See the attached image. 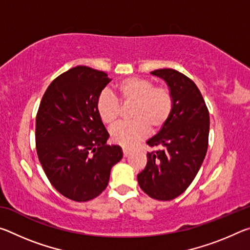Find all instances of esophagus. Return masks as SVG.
<instances>
[{
  "label": "esophagus",
  "mask_w": 250,
  "mask_h": 250,
  "mask_svg": "<svg viewBox=\"0 0 250 250\" xmlns=\"http://www.w3.org/2000/svg\"><path fill=\"white\" fill-rule=\"evenodd\" d=\"M122 151H124V156H125V158H128V156L131 154V151L128 150V149H124Z\"/></svg>",
  "instance_id": "esophagus-1"
}]
</instances>
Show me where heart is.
Listing matches in <instances>:
<instances>
[{
	"instance_id": "heart-1",
	"label": "heart",
	"mask_w": 250,
	"mask_h": 250,
	"mask_svg": "<svg viewBox=\"0 0 250 250\" xmlns=\"http://www.w3.org/2000/svg\"><path fill=\"white\" fill-rule=\"evenodd\" d=\"M116 96L108 91L100 92L96 100V111L104 125L115 124L120 115V104H132L130 119L110 130L113 142L131 147L146 135L149 129L159 131L170 119L173 110V97L170 90L162 86H154L149 79L129 77L115 86Z\"/></svg>"
}]
</instances>
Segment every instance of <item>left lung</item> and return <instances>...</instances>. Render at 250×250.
I'll list each match as a JSON object with an SVG mask.
<instances>
[{"label": "left lung", "instance_id": "1", "mask_svg": "<svg viewBox=\"0 0 250 250\" xmlns=\"http://www.w3.org/2000/svg\"><path fill=\"white\" fill-rule=\"evenodd\" d=\"M151 74L167 83L173 110L166 125L146 141L160 149L147 152L138 183L154 200L170 201L188 188L201 168L208 146L209 113L200 89L185 75L171 68Z\"/></svg>", "mask_w": 250, "mask_h": 250}]
</instances>
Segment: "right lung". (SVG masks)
I'll return each instance as SVG.
<instances>
[{"label":"right lung","instance_id":"1","mask_svg":"<svg viewBox=\"0 0 250 250\" xmlns=\"http://www.w3.org/2000/svg\"><path fill=\"white\" fill-rule=\"evenodd\" d=\"M111 82L104 71L74 67L58 76L42 98L36 116V151L46 176L65 197L87 202L107 188L122 159L96 111V100Z\"/></svg>","mask_w":250,"mask_h":250}]
</instances>
